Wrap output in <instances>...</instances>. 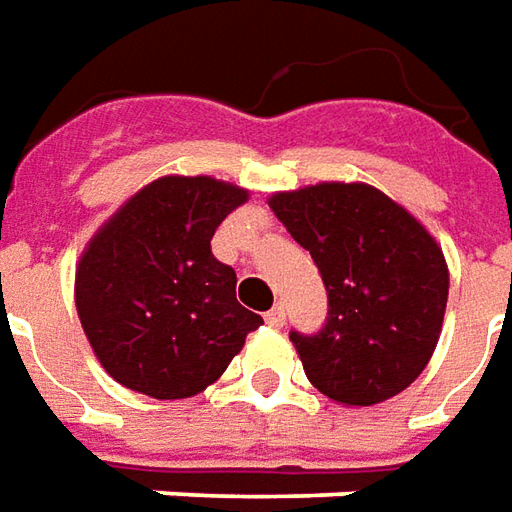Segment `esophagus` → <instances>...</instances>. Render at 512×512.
I'll return each instance as SVG.
<instances>
[{
    "instance_id": "esophagus-1",
    "label": "esophagus",
    "mask_w": 512,
    "mask_h": 512,
    "mask_svg": "<svg viewBox=\"0 0 512 512\" xmlns=\"http://www.w3.org/2000/svg\"><path fill=\"white\" fill-rule=\"evenodd\" d=\"M264 320H267V326H273V329H281L284 326V320H287V312H284V306L278 303V306H273L267 315H264Z\"/></svg>"
}]
</instances>
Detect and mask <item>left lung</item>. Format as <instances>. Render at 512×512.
Returning <instances> with one entry per match:
<instances>
[{
    "label": "left lung",
    "mask_w": 512,
    "mask_h": 512,
    "mask_svg": "<svg viewBox=\"0 0 512 512\" xmlns=\"http://www.w3.org/2000/svg\"><path fill=\"white\" fill-rule=\"evenodd\" d=\"M270 209L312 253L329 292L323 329L290 331L306 379L348 407L407 390L432 359L449 301L435 236L368 183L278 192Z\"/></svg>",
    "instance_id": "8db88e82"
}]
</instances>
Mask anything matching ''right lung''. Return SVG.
<instances>
[{"instance_id":"1","label":"right lung","mask_w":512,"mask_h":512,"mask_svg":"<svg viewBox=\"0 0 512 512\" xmlns=\"http://www.w3.org/2000/svg\"><path fill=\"white\" fill-rule=\"evenodd\" d=\"M248 192L164 175L130 197L80 256L74 303L100 365L128 390L189 398L217 382L264 320L236 301L211 236Z\"/></svg>"}]
</instances>
